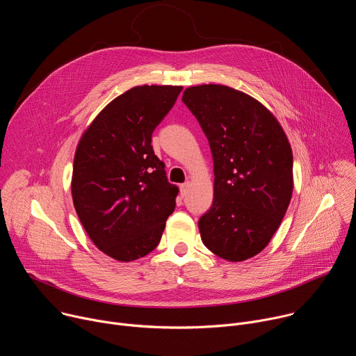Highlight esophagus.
<instances>
[{"mask_svg":"<svg viewBox=\"0 0 356 356\" xmlns=\"http://www.w3.org/2000/svg\"><path fill=\"white\" fill-rule=\"evenodd\" d=\"M188 187H190V183H188V181H186V183H183V184L180 186V193H181V195H183V197H186V195H187V193H188Z\"/></svg>","mask_w":356,"mask_h":356,"instance_id":"34e87169","label":"esophagus"}]
</instances>
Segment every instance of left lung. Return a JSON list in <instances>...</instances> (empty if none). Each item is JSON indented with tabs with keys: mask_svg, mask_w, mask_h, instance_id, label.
<instances>
[{
	"mask_svg": "<svg viewBox=\"0 0 356 356\" xmlns=\"http://www.w3.org/2000/svg\"><path fill=\"white\" fill-rule=\"evenodd\" d=\"M181 100L213 159V201L198 220L201 241L223 260L252 259L270 243L291 202L289 141L273 113L241 90L190 86Z\"/></svg>",
	"mask_w": 356,
	"mask_h": 356,
	"instance_id": "obj_1",
	"label": "left lung"
}]
</instances>
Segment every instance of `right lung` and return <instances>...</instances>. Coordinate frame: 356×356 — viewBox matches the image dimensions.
Instances as JSON below:
<instances>
[{
  "label": "right lung",
  "mask_w": 356,
  "mask_h": 356,
  "mask_svg": "<svg viewBox=\"0 0 356 356\" xmlns=\"http://www.w3.org/2000/svg\"><path fill=\"white\" fill-rule=\"evenodd\" d=\"M183 86H136L111 100L83 133L74 158L72 200L95 246L133 261L161 242L179 188L151 145Z\"/></svg>",
  "instance_id": "obj_1"
}]
</instances>
